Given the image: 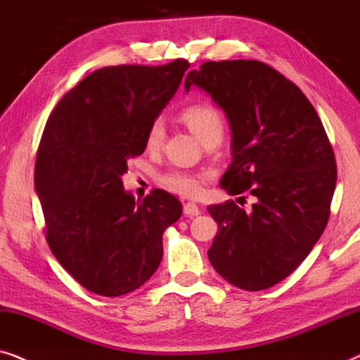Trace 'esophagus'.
Masks as SVG:
<instances>
[{"instance_id": "34e87169", "label": "esophagus", "mask_w": 360, "mask_h": 360, "mask_svg": "<svg viewBox=\"0 0 360 360\" xmlns=\"http://www.w3.org/2000/svg\"><path fill=\"white\" fill-rule=\"evenodd\" d=\"M199 214H200L199 205L192 204V202H187V204H184V215H187V217H197Z\"/></svg>"}]
</instances>
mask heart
<instances>
[{
  "label": "heart",
  "mask_w": 360,
  "mask_h": 360,
  "mask_svg": "<svg viewBox=\"0 0 360 360\" xmlns=\"http://www.w3.org/2000/svg\"><path fill=\"white\" fill-rule=\"evenodd\" d=\"M182 120H184L187 127L195 135V139L204 143V141L210 139H220L224 135V119H221L220 112L212 105L207 104H195L191 105L182 112ZM165 122L161 119H156L151 122L146 131V148L148 150H158L163 145L165 140ZM161 182L171 191L178 192L181 195L186 197H195L200 194L202 191V178L197 174L184 173V171H169L166 173Z\"/></svg>",
  "instance_id": "b5f03b06"
}]
</instances>
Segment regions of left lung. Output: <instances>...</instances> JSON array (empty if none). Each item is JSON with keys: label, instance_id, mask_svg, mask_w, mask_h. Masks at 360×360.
Returning <instances> with one entry per match:
<instances>
[{"label": "left lung", "instance_id": "left-lung-1", "mask_svg": "<svg viewBox=\"0 0 360 360\" xmlns=\"http://www.w3.org/2000/svg\"><path fill=\"white\" fill-rule=\"evenodd\" d=\"M191 86L229 120L220 187L255 199L250 210L233 200L207 207L219 225L209 261L231 285L264 290L302 264L328 224L338 178L330 140L307 96L262 62H207L187 73Z\"/></svg>", "mask_w": 360, "mask_h": 360}]
</instances>
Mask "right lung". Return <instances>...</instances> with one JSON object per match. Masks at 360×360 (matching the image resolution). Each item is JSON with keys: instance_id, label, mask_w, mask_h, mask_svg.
I'll return each mask as SVG.
<instances>
[{"instance_id": "obj_1", "label": "right lung", "mask_w": 360, "mask_h": 360, "mask_svg": "<svg viewBox=\"0 0 360 360\" xmlns=\"http://www.w3.org/2000/svg\"><path fill=\"white\" fill-rule=\"evenodd\" d=\"M189 68L96 70L55 105L35 160L34 184L60 264L89 292L119 297L158 269L163 233L179 220L181 202L155 189L135 200L124 189L127 161L145 151L146 131Z\"/></svg>"}]
</instances>
